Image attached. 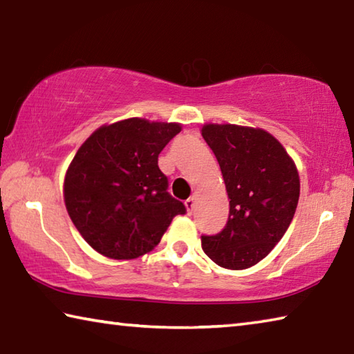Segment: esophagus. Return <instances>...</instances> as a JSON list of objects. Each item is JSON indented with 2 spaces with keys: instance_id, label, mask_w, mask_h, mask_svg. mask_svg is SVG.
Listing matches in <instances>:
<instances>
[{
  "instance_id": "obj_1",
  "label": "esophagus",
  "mask_w": 354,
  "mask_h": 354,
  "mask_svg": "<svg viewBox=\"0 0 354 354\" xmlns=\"http://www.w3.org/2000/svg\"><path fill=\"white\" fill-rule=\"evenodd\" d=\"M195 196H190L187 201H185L184 204H185V209H187V212L189 214H192V210H194V207H195Z\"/></svg>"
}]
</instances>
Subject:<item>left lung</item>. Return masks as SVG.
Instances as JSON below:
<instances>
[{
  "mask_svg": "<svg viewBox=\"0 0 354 354\" xmlns=\"http://www.w3.org/2000/svg\"><path fill=\"white\" fill-rule=\"evenodd\" d=\"M229 196V220L220 234L201 236L205 255L218 266L246 269L271 252L291 224L300 195L292 158L261 128L205 124Z\"/></svg>",
  "mask_w": 354,
  "mask_h": 354,
  "instance_id": "1",
  "label": "left lung"
}]
</instances>
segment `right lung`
Returning a JSON list of instances; mask_svg holds the SVG:
<instances>
[{"label": "right lung", "mask_w": 354, "mask_h": 354, "mask_svg": "<svg viewBox=\"0 0 354 354\" xmlns=\"http://www.w3.org/2000/svg\"><path fill=\"white\" fill-rule=\"evenodd\" d=\"M181 128L131 118L102 125L77 150L63 198L74 226L99 254L138 259L158 246L173 218L185 214L158 167L159 153Z\"/></svg>", "instance_id": "right-lung-1"}]
</instances>
